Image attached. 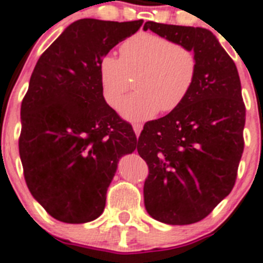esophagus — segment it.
Here are the masks:
<instances>
[{
  "label": "esophagus",
  "mask_w": 263,
  "mask_h": 263,
  "mask_svg": "<svg viewBox=\"0 0 263 263\" xmlns=\"http://www.w3.org/2000/svg\"><path fill=\"white\" fill-rule=\"evenodd\" d=\"M141 129H143V126L139 123L134 124V131H135V135H136V137L140 136V132H141Z\"/></svg>",
  "instance_id": "esophagus-1"
}]
</instances>
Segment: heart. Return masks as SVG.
Wrapping results in <instances>:
<instances>
[{"instance_id": "1", "label": "heart", "mask_w": 263, "mask_h": 263, "mask_svg": "<svg viewBox=\"0 0 263 263\" xmlns=\"http://www.w3.org/2000/svg\"><path fill=\"white\" fill-rule=\"evenodd\" d=\"M198 62L195 51L153 33H137L120 46V58L106 54L98 62V76L107 104L117 107L132 87L136 90L120 105L132 122L153 118L161 110L178 109L190 96Z\"/></svg>"}]
</instances>
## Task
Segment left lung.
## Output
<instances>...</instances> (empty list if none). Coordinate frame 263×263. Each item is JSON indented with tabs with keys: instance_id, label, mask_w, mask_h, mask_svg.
Here are the masks:
<instances>
[{
	"instance_id": "left-lung-1",
	"label": "left lung",
	"mask_w": 263,
	"mask_h": 263,
	"mask_svg": "<svg viewBox=\"0 0 263 263\" xmlns=\"http://www.w3.org/2000/svg\"><path fill=\"white\" fill-rule=\"evenodd\" d=\"M144 29L197 57V78L187 100L146 122L137 143L149 167L146 212L166 224H192L208 217L235 185L245 124L239 72L209 29L156 22H146Z\"/></svg>"
}]
</instances>
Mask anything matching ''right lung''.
<instances>
[{
  "instance_id": "1",
  "label": "right lung",
  "mask_w": 263,
  "mask_h": 263,
  "mask_svg": "<svg viewBox=\"0 0 263 263\" xmlns=\"http://www.w3.org/2000/svg\"><path fill=\"white\" fill-rule=\"evenodd\" d=\"M141 24L73 22L33 68L22 101L19 154L31 195L61 222L100 217L120 157L137 148L131 124L105 101L98 62Z\"/></svg>"
}]
</instances>
